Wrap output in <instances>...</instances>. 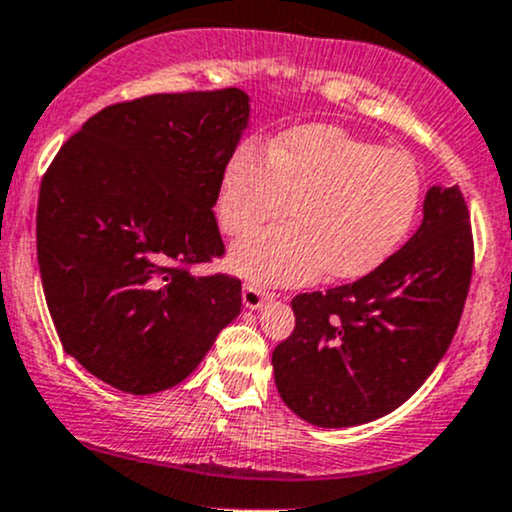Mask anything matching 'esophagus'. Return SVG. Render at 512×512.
<instances>
[{"label":"esophagus","mask_w":512,"mask_h":512,"mask_svg":"<svg viewBox=\"0 0 512 512\" xmlns=\"http://www.w3.org/2000/svg\"><path fill=\"white\" fill-rule=\"evenodd\" d=\"M272 297L274 294L265 292V289H260L257 284H245V287H242V304H245L247 309H260V306Z\"/></svg>","instance_id":"esophagus-1"}]
</instances>
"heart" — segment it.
I'll list each match as a JSON object with an SVG mask.
<instances>
[{"instance_id": "obj_1", "label": "heart", "mask_w": 512, "mask_h": 512, "mask_svg": "<svg viewBox=\"0 0 512 512\" xmlns=\"http://www.w3.org/2000/svg\"><path fill=\"white\" fill-rule=\"evenodd\" d=\"M422 179L410 154L331 125L294 127L270 152L247 139L225 161L220 228L242 235L292 203L294 223L238 240L230 267L260 284H304L328 272L355 279L378 270L412 228Z\"/></svg>"}]
</instances>
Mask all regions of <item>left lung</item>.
Masks as SVG:
<instances>
[{
  "label": "left lung",
  "instance_id": "8db88e82",
  "mask_svg": "<svg viewBox=\"0 0 512 512\" xmlns=\"http://www.w3.org/2000/svg\"><path fill=\"white\" fill-rule=\"evenodd\" d=\"M422 225L358 282L292 299V336L272 353L284 405L326 429L373 422L407 402L444 358L473 270L459 186H432Z\"/></svg>",
  "mask_w": 512,
  "mask_h": 512
}]
</instances>
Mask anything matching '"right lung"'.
<instances>
[{
	"label": "right lung",
	"instance_id": "1",
	"mask_svg": "<svg viewBox=\"0 0 512 512\" xmlns=\"http://www.w3.org/2000/svg\"><path fill=\"white\" fill-rule=\"evenodd\" d=\"M250 125L240 88L159 93L90 117L48 166L36 252L63 351L102 383L152 395L188 378L240 314L213 206Z\"/></svg>",
	"mask_w": 512,
	"mask_h": 512
}]
</instances>
